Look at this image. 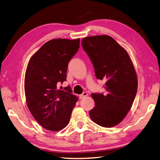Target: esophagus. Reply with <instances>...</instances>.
<instances>
[{
	"instance_id": "34e87169",
	"label": "esophagus",
	"mask_w": 160,
	"mask_h": 160,
	"mask_svg": "<svg viewBox=\"0 0 160 160\" xmlns=\"http://www.w3.org/2000/svg\"><path fill=\"white\" fill-rule=\"evenodd\" d=\"M88 96V93L86 92H83L82 94H80V96H79V98H80V99H82V98H85V97H86Z\"/></svg>"
}]
</instances>
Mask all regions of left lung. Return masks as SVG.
Masks as SVG:
<instances>
[{"mask_svg":"<svg viewBox=\"0 0 160 160\" xmlns=\"http://www.w3.org/2000/svg\"><path fill=\"white\" fill-rule=\"evenodd\" d=\"M82 45L93 63L97 78L106 80L105 94L93 93L92 121L104 127L116 126L131 109L138 91V77L126 50L108 35L90 36Z\"/></svg>","mask_w":160,"mask_h":160,"instance_id":"1","label":"left lung"}]
</instances>
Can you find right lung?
<instances>
[{"mask_svg": "<svg viewBox=\"0 0 160 160\" xmlns=\"http://www.w3.org/2000/svg\"><path fill=\"white\" fill-rule=\"evenodd\" d=\"M80 48V39H54L43 44L30 59L25 76V93L32 115L44 129L58 131L70 119L78 97L70 86L58 89L66 80L68 63Z\"/></svg>", "mask_w": 160, "mask_h": 160, "instance_id": "add662e5", "label": "right lung"}]
</instances>
